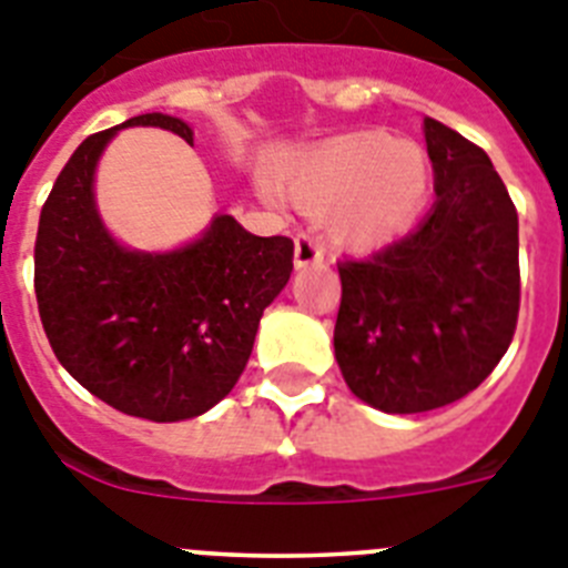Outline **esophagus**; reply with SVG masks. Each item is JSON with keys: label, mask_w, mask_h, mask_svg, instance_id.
<instances>
[{"label": "esophagus", "mask_w": 568, "mask_h": 568, "mask_svg": "<svg viewBox=\"0 0 568 568\" xmlns=\"http://www.w3.org/2000/svg\"><path fill=\"white\" fill-rule=\"evenodd\" d=\"M323 256L325 248L317 236L308 234V231H300V234L294 236V265H297V268H308V265L323 263Z\"/></svg>", "instance_id": "esophagus-1"}]
</instances>
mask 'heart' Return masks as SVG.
<instances>
[{
  "mask_svg": "<svg viewBox=\"0 0 568 568\" xmlns=\"http://www.w3.org/2000/svg\"><path fill=\"white\" fill-rule=\"evenodd\" d=\"M432 191V165L420 145L383 134L343 136L314 151L291 182L305 211L337 209L334 231L343 243L372 248L414 223Z\"/></svg>",
  "mask_w": 568,
  "mask_h": 568,
  "instance_id": "b5f03b06",
  "label": "heart"
}]
</instances>
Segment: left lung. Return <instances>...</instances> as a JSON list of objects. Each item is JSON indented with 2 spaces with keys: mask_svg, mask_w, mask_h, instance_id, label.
I'll list each match as a JSON object with an SVG mask.
<instances>
[{
  "mask_svg": "<svg viewBox=\"0 0 568 568\" xmlns=\"http://www.w3.org/2000/svg\"><path fill=\"white\" fill-rule=\"evenodd\" d=\"M432 214L363 260L337 263L334 354L359 400L386 414L448 406L495 372L520 312L517 211L483 148L423 120Z\"/></svg>",
  "mask_w": 568,
  "mask_h": 568,
  "instance_id": "left-lung-1",
  "label": "left lung"
}]
</instances>
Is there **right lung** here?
I'll return each mask as SVG.
<instances>
[{
    "mask_svg": "<svg viewBox=\"0 0 568 568\" xmlns=\"http://www.w3.org/2000/svg\"><path fill=\"white\" fill-rule=\"evenodd\" d=\"M154 125L194 142L168 113L91 134L39 214L33 288L57 359L93 397L154 423L189 420L243 374L263 312L294 268L288 236H254L220 214L168 254L122 248L93 202V171L120 128Z\"/></svg>",
    "mask_w": 568,
    "mask_h": 568,
    "instance_id": "add662e5",
    "label": "right lung"
}]
</instances>
